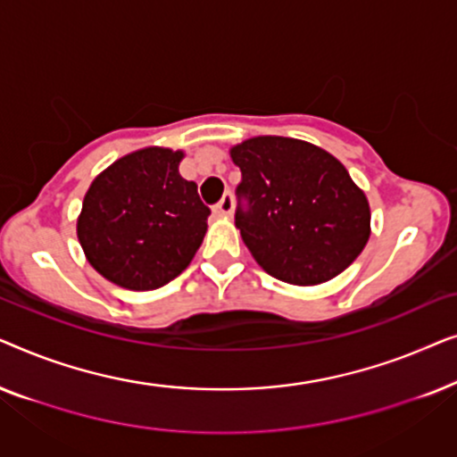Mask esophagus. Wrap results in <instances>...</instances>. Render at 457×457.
<instances>
[{"label": "esophagus", "mask_w": 457, "mask_h": 457, "mask_svg": "<svg viewBox=\"0 0 457 457\" xmlns=\"http://www.w3.org/2000/svg\"><path fill=\"white\" fill-rule=\"evenodd\" d=\"M214 212L218 216H228L230 212H233V195H230V193H224L220 202L214 205Z\"/></svg>", "instance_id": "obj_1"}]
</instances>
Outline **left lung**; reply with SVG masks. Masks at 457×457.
I'll return each mask as SVG.
<instances>
[{
  "label": "left lung",
  "mask_w": 457,
  "mask_h": 457,
  "mask_svg": "<svg viewBox=\"0 0 457 457\" xmlns=\"http://www.w3.org/2000/svg\"><path fill=\"white\" fill-rule=\"evenodd\" d=\"M230 158L241 168L235 224L270 277L318 285L361 253L370 205L335 155L289 137H253Z\"/></svg>",
  "instance_id": "1"
}]
</instances>
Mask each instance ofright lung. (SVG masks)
Wrapping results in <instances>:
<instances>
[{"label":"right lung","instance_id":"1","mask_svg":"<svg viewBox=\"0 0 457 457\" xmlns=\"http://www.w3.org/2000/svg\"><path fill=\"white\" fill-rule=\"evenodd\" d=\"M183 152L145 147L99 174L77 220L89 264L118 287L152 291L177 278L202 245L210 208L179 174Z\"/></svg>","mask_w":457,"mask_h":457}]
</instances>
